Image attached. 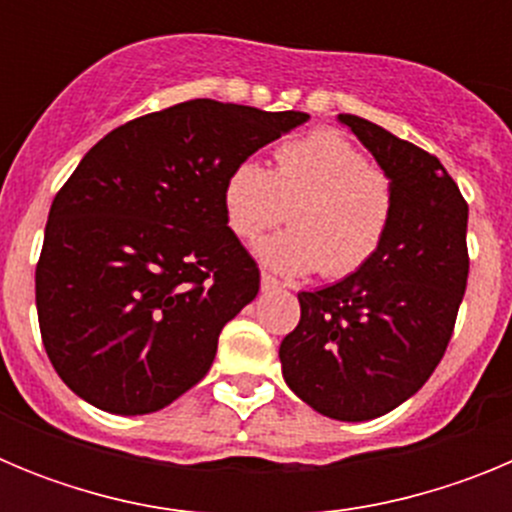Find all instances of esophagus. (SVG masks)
I'll return each mask as SVG.
<instances>
[{
    "label": "esophagus",
    "instance_id": "1",
    "mask_svg": "<svg viewBox=\"0 0 512 512\" xmlns=\"http://www.w3.org/2000/svg\"><path fill=\"white\" fill-rule=\"evenodd\" d=\"M279 287H282V284H279V279L271 277L269 271H264V274H261V289H264V292H271V289H279Z\"/></svg>",
    "mask_w": 512,
    "mask_h": 512
}]
</instances>
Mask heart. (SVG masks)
I'll return each instance as SVG.
<instances>
[{"label":"heart","mask_w":512,"mask_h":512,"mask_svg":"<svg viewBox=\"0 0 512 512\" xmlns=\"http://www.w3.org/2000/svg\"><path fill=\"white\" fill-rule=\"evenodd\" d=\"M223 210L243 241L289 215L295 228L261 241L259 259L279 274L320 269L323 277L343 279L382 248L395 215V187L346 135L325 128L282 143L274 171L253 158L235 164L225 179Z\"/></svg>","instance_id":"1"}]
</instances>
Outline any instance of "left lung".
<instances>
[{"label":"left lung","instance_id":"left-lung-1","mask_svg":"<svg viewBox=\"0 0 512 512\" xmlns=\"http://www.w3.org/2000/svg\"><path fill=\"white\" fill-rule=\"evenodd\" d=\"M338 120L392 179L395 215L364 269L297 295L279 359L302 402L359 423L413 397L446 354L469 277V207L436 156L364 117Z\"/></svg>","mask_w":512,"mask_h":512}]
</instances>
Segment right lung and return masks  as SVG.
<instances>
[{
	"label": "right lung",
	"mask_w": 512,
	"mask_h": 512,
	"mask_svg": "<svg viewBox=\"0 0 512 512\" xmlns=\"http://www.w3.org/2000/svg\"><path fill=\"white\" fill-rule=\"evenodd\" d=\"M307 117L189 99L89 148L53 200L35 269L45 354L71 392L146 415L210 372L220 330L259 295L225 179Z\"/></svg>",
	"instance_id": "add662e5"
}]
</instances>
